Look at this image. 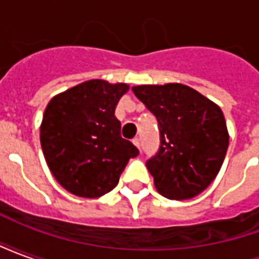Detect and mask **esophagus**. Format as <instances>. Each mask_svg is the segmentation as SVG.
Wrapping results in <instances>:
<instances>
[{"instance_id":"34e87169","label":"esophagus","mask_w":259,"mask_h":259,"mask_svg":"<svg viewBox=\"0 0 259 259\" xmlns=\"http://www.w3.org/2000/svg\"><path fill=\"white\" fill-rule=\"evenodd\" d=\"M133 144H135L137 148H140V139H137V137H136V139H133Z\"/></svg>"}]
</instances>
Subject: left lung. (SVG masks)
Returning a JSON list of instances; mask_svg holds the SVG:
<instances>
[{
	"mask_svg": "<svg viewBox=\"0 0 259 259\" xmlns=\"http://www.w3.org/2000/svg\"><path fill=\"white\" fill-rule=\"evenodd\" d=\"M155 115L161 146L147 161L159 194L189 200L217 178L229 146L225 116L215 102L180 83L132 87Z\"/></svg>",
	"mask_w": 259,
	"mask_h": 259,
	"instance_id": "left-lung-1",
	"label": "left lung"
}]
</instances>
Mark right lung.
<instances>
[{
	"mask_svg": "<svg viewBox=\"0 0 259 259\" xmlns=\"http://www.w3.org/2000/svg\"><path fill=\"white\" fill-rule=\"evenodd\" d=\"M124 83L94 79L48 102L40 126L44 158L54 178L69 193L97 198L118 185L139 150L120 136L115 108L127 93Z\"/></svg>",
	"mask_w": 259,
	"mask_h": 259,
	"instance_id": "right-lung-1",
	"label": "right lung"
}]
</instances>
